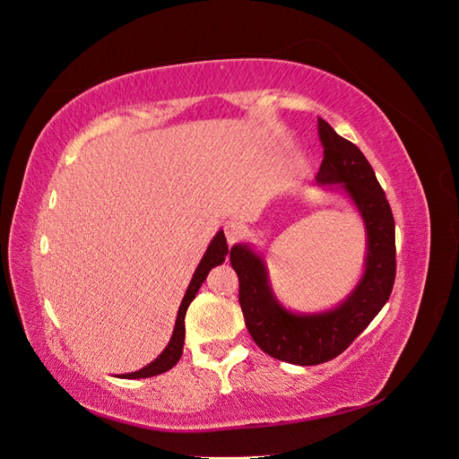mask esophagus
<instances>
[{"mask_svg": "<svg viewBox=\"0 0 459 459\" xmlns=\"http://www.w3.org/2000/svg\"><path fill=\"white\" fill-rule=\"evenodd\" d=\"M224 233H226V239H228V243H230V245H233V243H238V241L243 238L245 226H243V224H239V221L230 220V221H226Z\"/></svg>", "mask_w": 459, "mask_h": 459, "instance_id": "1", "label": "esophagus"}]
</instances>
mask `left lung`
<instances>
[{
	"instance_id": "1",
	"label": "left lung",
	"mask_w": 459,
	"mask_h": 459,
	"mask_svg": "<svg viewBox=\"0 0 459 459\" xmlns=\"http://www.w3.org/2000/svg\"><path fill=\"white\" fill-rule=\"evenodd\" d=\"M317 132L324 162L314 186L349 199L366 230L364 272L351 293L327 310H290L273 293L264 253L251 243H235L230 251L248 333L264 352L297 366L339 356L381 312L396 275L394 218L371 164L324 118H317Z\"/></svg>"
}]
</instances>
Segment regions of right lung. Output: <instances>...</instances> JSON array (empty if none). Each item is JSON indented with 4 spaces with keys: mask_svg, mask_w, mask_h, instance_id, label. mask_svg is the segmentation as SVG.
I'll return each instance as SVG.
<instances>
[{
    "mask_svg": "<svg viewBox=\"0 0 459 459\" xmlns=\"http://www.w3.org/2000/svg\"><path fill=\"white\" fill-rule=\"evenodd\" d=\"M230 253L228 248V241H226V235H224V230H218V233L212 238V241L208 243L206 251L199 262V266L195 270V273H193L191 281H189V287L186 290V295L182 299V304H179L178 308V316H176V325H174V331H172V337L169 341V344L164 346V351L152 359L151 364H147L145 368L137 369V371H132V373H124V375H118V377L122 379H143V377H152V375H160L164 371L172 369L178 359L182 358L184 354V342H186V312L189 308L191 300L195 299L197 290L201 289V285L204 283L208 272H211L214 266H220L221 262L226 260V255Z\"/></svg>",
    "mask_w": 459,
    "mask_h": 459,
    "instance_id": "obj_1",
    "label": "right lung"
}]
</instances>
